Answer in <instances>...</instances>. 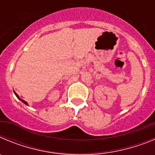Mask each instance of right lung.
<instances>
[{"label":"right lung","instance_id":"1","mask_svg":"<svg viewBox=\"0 0 155 155\" xmlns=\"http://www.w3.org/2000/svg\"><path fill=\"white\" fill-rule=\"evenodd\" d=\"M14 93H15V95H16V96H17V98H18L19 100H21V102H23V103H25V105H28V103H27V102H25V100H23V99H21V98H19V96H18V94H17V93H16V92H15V91H14Z\"/></svg>","mask_w":155,"mask_h":155}]
</instances>
